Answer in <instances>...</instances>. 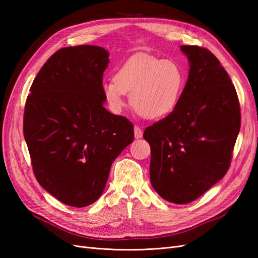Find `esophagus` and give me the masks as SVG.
<instances>
[{
  "label": "esophagus",
  "instance_id": "esophagus-1",
  "mask_svg": "<svg viewBox=\"0 0 258 258\" xmlns=\"http://www.w3.org/2000/svg\"><path fill=\"white\" fill-rule=\"evenodd\" d=\"M142 136H143L142 129L140 128V127H138V126H136L135 127V138L136 139H140V138H142Z\"/></svg>",
  "mask_w": 258,
  "mask_h": 258
}]
</instances>
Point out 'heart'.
Returning <instances> with one entry per match:
<instances>
[{
    "label": "heart",
    "mask_w": 258,
    "mask_h": 258,
    "mask_svg": "<svg viewBox=\"0 0 258 258\" xmlns=\"http://www.w3.org/2000/svg\"><path fill=\"white\" fill-rule=\"evenodd\" d=\"M182 68L174 61L138 53L130 57L113 80L102 83L107 104L115 113L127 105L126 93L135 110L148 119H157L177 106L185 88Z\"/></svg>",
    "instance_id": "1"
}]
</instances>
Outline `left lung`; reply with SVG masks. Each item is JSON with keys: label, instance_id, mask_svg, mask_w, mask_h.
Masks as SVG:
<instances>
[{"label": "left lung", "instance_id": "8db88e82", "mask_svg": "<svg viewBox=\"0 0 258 258\" xmlns=\"http://www.w3.org/2000/svg\"><path fill=\"white\" fill-rule=\"evenodd\" d=\"M189 73L182 97L166 118L147 127L151 183L176 205L196 200L227 172L240 131L235 86L220 61L199 46H181Z\"/></svg>", "mask_w": 258, "mask_h": 258}]
</instances>
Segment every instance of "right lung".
I'll list each match as a JSON object with an SVG mask.
<instances>
[{
  "label": "right lung",
  "instance_id": "add662e5",
  "mask_svg": "<svg viewBox=\"0 0 258 258\" xmlns=\"http://www.w3.org/2000/svg\"><path fill=\"white\" fill-rule=\"evenodd\" d=\"M107 50L64 47L30 88L23 136L37 182L62 204L83 208L102 195L113 161L135 139L134 124L103 106Z\"/></svg>",
  "mask_w": 258,
  "mask_h": 258
}]
</instances>
